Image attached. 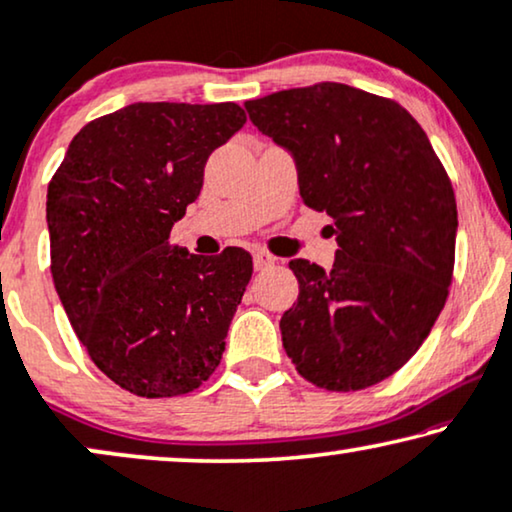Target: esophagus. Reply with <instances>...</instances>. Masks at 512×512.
Instances as JSON below:
<instances>
[{"mask_svg": "<svg viewBox=\"0 0 512 512\" xmlns=\"http://www.w3.org/2000/svg\"><path fill=\"white\" fill-rule=\"evenodd\" d=\"M252 262H255V271H264V269L274 267L276 257L269 255V252H264V250H257L255 255H252Z\"/></svg>", "mask_w": 512, "mask_h": 512, "instance_id": "1", "label": "esophagus"}]
</instances>
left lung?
I'll list each match as a JSON object with an SVG mask.
<instances>
[{
  "label": "left lung",
  "instance_id": "obj_1",
  "mask_svg": "<svg viewBox=\"0 0 512 512\" xmlns=\"http://www.w3.org/2000/svg\"><path fill=\"white\" fill-rule=\"evenodd\" d=\"M257 131L297 168L306 206L332 217L330 271L292 260L299 297L283 313L288 358L311 384L360 391L398 372L449 295L452 182L407 109L323 81L245 102Z\"/></svg>",
  "mask_w": 512,
  "mask_h": 512
}]
</instances>
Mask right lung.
Masks as SVG:
<instances>
[{
	"label": "right lung",
	"mask_w": 512,
	"mask_h": 512,
	"mask_svg": "<svg viewBox=\"0 0 512 512\" xmlns=\"http://www.w3.org/2000/svg\"><path fill=\"white\" fill-rule=\"evenodd\" d=\"M243 124L234 102H135L81 128L49 185L60 302L98 370L142 398L194 391L222 360L250 252L189 255L168 236Z\"/></svg>",
	"instance_id": "add662e5"
}]
</instances>
